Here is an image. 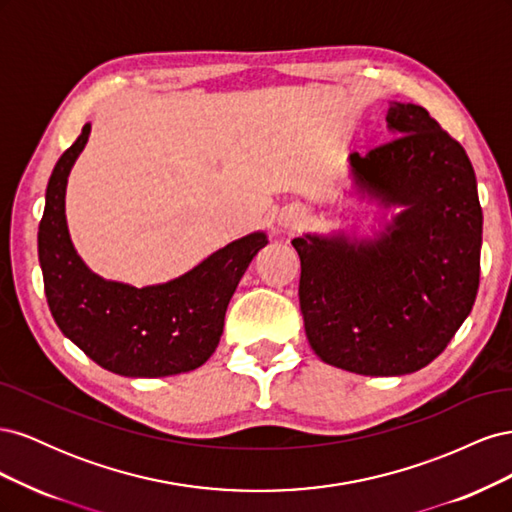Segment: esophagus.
<instances>
[{
	"instance_id": "34e87169",
	"label": "esophagus",
	"mask_w": 512,
	"mask_h": 512,
	"mask_svg": "<svg viewBox=\"0 0 512 512\" xmlns=\"http://www.w3.org/2000/svg\"><path fill=\"white\" fill-rule=\"evenodd\" d=\"M301 224V213L297 209H286L280 213V218H277V226L282 230H294Z\"/></svg>"
}]
</instances>
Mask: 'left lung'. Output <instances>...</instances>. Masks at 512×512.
<instances>
[{
  "instance_id": "left-lung-1",
  "label": "left lung",
  "mask_w": 512,
  "mask_h": 512,
  "mask_svg": "<svg viewBox=\"0 0 512 512\" xmlns=\"http://www.w3.org/2000/svg\"><path fill=\"white\" fill-rule=\"evenodd\" d=\"M397 138L350 153V196L388 214L369 235L303 232L299 303L320 359L361 376L429 365L472 312L483 211L463 147L423 106L389 102Z\"/></svg>"
}]
</instances>
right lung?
Masks as SVG:
<instances>
[{"label":"right lung","mask_w":512,"mask_h":512,"mask_svg":"<svg viewBox=\"0 0 512 512\" xmlns=\"http://www.w3.org/2000/svg\"><path fill=\"white\" fill-rule=\"evenodd\" d=\"M91 134L53 168L38 228V258L51 314L91 361L126 378H164L203 365L220 344L226 307L252 258L269 243L265 230L226 243L190 271L136 288L104 280L76 252L66 220L70 170Z\"/></svg>","instance_id":"add662e5"}]
</instances>
